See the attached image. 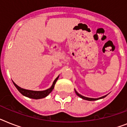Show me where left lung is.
<instances>
[{
    "label": "left lung",
    "mask_w": 127,
    "mask_h": 127,
    "mask_svg": "<svg viewBox=\"0 0 127 127\" xmlns=\"http://www.w3.org/2000/svg\"><path fill=\"white\" fill-rule=\"evenodd\" d=\"M75 92H76V95L78 96H80V98H83V99L84 100H89V101H92V100H98V99H101V98H103L106 97L107 95H105V96H102V97H100V98H88V97H85V96H83L81 95L80 94L78 93L77 91H76V90H75Z\"/></svg>",
    "instance_id": "8db88e82"
}]
</instances>
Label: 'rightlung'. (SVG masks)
Listing matches in <instances>:
<instances>
[{
	"instance_id": "1",
	"label": "right lung",
	"mask_w": 127,
	"mask_h": 127,
	"mask_svg": "<svg viewBox=\"0 0 127 127\" xmlns=\"http://www.w3.org/2000/svg\"><path fill=\"white\" fill-rule=\"evenodd\" d=\"M59 76L54 80L53 85H51V87L50 88L47 89H46L45 91H31L25 89L21 88L18 85H16L13 81V83L15 85V87L17 89V90L19 91V92L22 94L23 95L25 96H27L28 98H33V99H40V98H45L46 96H47L53 91V89H54L55 85L56 83V81L58 80Z\"/></svg>"
}]
</instances>
